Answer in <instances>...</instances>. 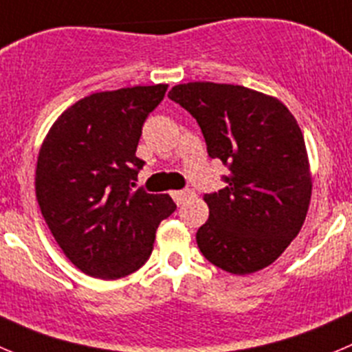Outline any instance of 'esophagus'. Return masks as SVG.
<instances>
[{
  "label": "esophagus",
  "mask_w": 352,
  "mask_h": 352,
  "mask_svg": "<svg viewBox=\"0 0 352 352\" xmlns=\"http://www.w3.org/2000/svg\"><path fill=\"white\" fill-rule=\"evenodd\" d=\"M192 196V191H189V189H186V191H172V198L173 201L177 203V205H182L186 199H189Z\"/></svg>",
  "instance_id": "34e87169"
}]
</instances>
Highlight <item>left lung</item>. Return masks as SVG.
Wrapping results in <instances>:
<instances>
[{
	"mask_svg": "<svg viewBox=\"0 0 352 352\" xmlns=\"http://www.w3.org/2000/svg\"><path fill=\"white\" fill-rule=\"evenodd\" d=\"M168 97L196 118L208 156L229 166L228 186L205 195L199 250L231 274L267 267L298 234L313 192L297 120L280 98L239 85L192 81Z\"/></svg>",
	"mask_w": 352,
	"mask_h": 352,
	"instance_id": "obj_1",
	"label": "left lung"
}]
</instances>
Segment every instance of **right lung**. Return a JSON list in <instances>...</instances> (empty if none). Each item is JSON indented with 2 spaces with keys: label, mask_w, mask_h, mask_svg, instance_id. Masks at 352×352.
I'll list each match as a JSON object with an SVG mask.
<instances>
[{
  "label": "right lung",
  "mask_w": 352,
  "mask_h": 352,
  "mask_svg": "<svg viewBox=\"0 0 352 352\" xmlns=\"http://www.w3.org/2000/svg\"><path fill=\"white\" fill-rule=\"evenodd\" d=\"M168 85L97 91L57 118L36 163V198L65 257L81 272L118 280L142 267L156 229L177 208L137 189L142 124Z\"/></svg>",
  "instance_id": "1"
}]
</instances>
